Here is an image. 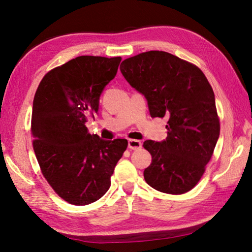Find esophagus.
Instances as JSON below:
<instances>
[{
    "label": "esophagus",
    "mask_w": 252,
    "mask_h": 252,
    "mask_svg": "<svg viewBox=\"0 0 252 252\" xmlns=\"http://www.w3.org/2000/svg\"><path fill=\"white\" fill-rule=\"evenodd\" d=\"M127 146H129V149H131V150H139L142 148V143L139 140L130 139L129 141H127Z\"/></svg>",
    "instance_id": "1"
}]
</instances>
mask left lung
I'll return each instance as SVG.
<instances>
[{
  "label": "left lung",
  "mask_w": 252,
  "mask_h": 252,
  "mask_svg": "<svg viewBox=\"0 0 252 252\" xmlns=\"http://www.w3.org/2000/svg\"><path fill=\"white\" fill-rule=\"evenodd\" d=\"M120 70L144 94L151 117L168 118L166 140L143 143L152 155L145 182L165 194L187 193L202 178L220 132L212 86L194 63L162 50L126 58Z\"/></svg>",
  "instance_id": "obj_1"
}]
</instances>
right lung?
<instances>
[{"instance_id":"obj_1","label":"right lung","mask_w":252,"mask_h":252,"mask_svg":"<svg viewBox=\"0 0 252 252\" xmlns=\"http://www.w3.org/2000/svg\"><path fill=\"white\" fill-rule=\"evenodd\" d=\"M120 62L121 57H76L49 70L35 93L31 131L36 158L55 193L71 205L101 198L126 150V140L104 141L86 126Z\"/></svg>"}]
</instances>
